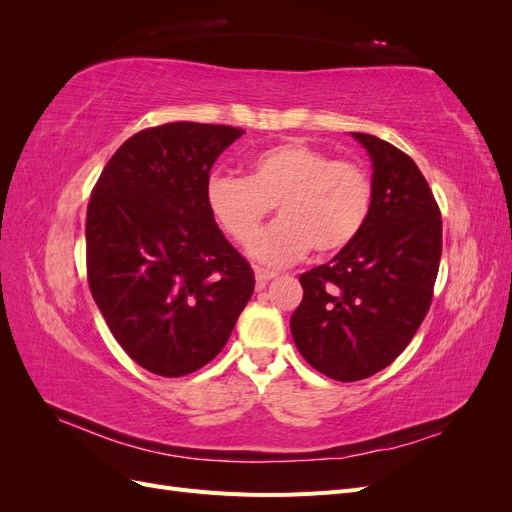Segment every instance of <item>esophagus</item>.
Returning <instances> with one entry per match:
<instances>
[{
    "mask_svg": "<svg viewBox=\"0 0 512 512\" xmlns=\"http://www.w3.org/2000/svg\"><path fill=\"white\" fill-rule=\"evenodd\" d=\"M254 273H256V284H258V286H265L267 282H271V280H275V277H277V273H275V271L260 269V267H256V269H254Z\"/></svg>",
    "mask_w": 512,
    "mask_h": 512,
    "instance_id": "obj_1",
    "label": "esophagus"
}]
</instances>
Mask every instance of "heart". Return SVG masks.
Here are the masks:
<instances>
[{
	"mask_svg": "<svg viewBox=\"0 0 512 512\" xmlns=\"http://www.w3.org/2000/svg\"><path fill=\"white\" fill-rule=\"evenodd\" d=\"M374 203L365 168L333 160L305 143H280L256 151L247 175H213L207 205L213 220L241 245L250 243L277 207L280 220L250 245L262 265L282 267L305 256L337 254L361 235Z\"/></svg>",
	"mask_w": 512,
	"mask_h": 512,
	"instance_id": "obj_1",
	"label": "heart"
}]
</instances>
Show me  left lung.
Masks as SVG:
<instances>
[{
  "label": "left lung",
  "mask_w": 512,
  "mask_h": 512,
  "mask_svg": "<svg viewBox=\"0 0 512 512\" xmlns=\"http://www.w3.org/2000/svg\"><path fill=\"white\" fill-rule=\"evenodd\" d=\"M352 136L374 168L369 220L346 250L299 277L303 301L290 318L303 359L339 382L374 376L404 352L442 256L440 209L414 160L378 136Z\"/></svg>",
  "instance_id": "left-lung-1"
}]
</instances>
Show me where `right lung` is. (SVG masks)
Returning a JSON list of instances; mask_svg holds the SVG:
<instances>
[{"label": "right lung", "mask_w": 512, "mask_h": 512, "mask_svg": "<svg viewBox=\"0 0 512 512\" xmlns=\"http://www.w3.org/2000/svg\"><path fill=\"white\" fill-rule=\"evenodd\" d=\"M243 130L175 121L134 134L87 207V280L119 346L179 378L226 346L254 271L207 205L211 166Z\"/></svg>", "instance_id": "right-lung-1"}]
</instances>
